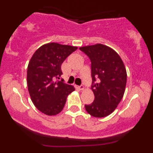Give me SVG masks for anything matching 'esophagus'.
<instances>
[{
  "label": "esophagus",
  "instance_id": "1",
  "mask_svg": "<svg viewBox=\"0 0 153 153\" xmlns=\"http://www.w3.org/2000/svg\"><path fill=\"white\" fill-rule=\"evenodd\" d=\"M78 88L79 89V90H83V89H84V85H80V86L78 87Z\"/></svg>",
  "mask_w": 153,
  "mask_h": 153
}]
</instances>
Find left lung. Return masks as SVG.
Returning a JSON list of instances; mask_svg holds the SVG:
<instances>
[{
  "label": "left lung",
  "instance_id": "obj_1",
  "mask_svg": "<svg viewBox=\"0 0 153 153\" xmlns=\"http://www.w3.org/2000/svg\"><path fill=\"white\" fill-rule=\"evenodd\" d=\"M80 50L91 59V89L95 96L94 102L85 105V110L94 117H107L124 96L127 83L125 66L116 51L102 44L81 47Z\"/></svg>",
  "mask_w": 153,
  "mask_h": 153
}]
</instances>
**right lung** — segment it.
Wrapping results in <instances>:
<instances>
[{"mask_svg":"<svg viewBox=\"0 0 153 153\" xmlns=\"http://www.w3.org/2000/svg\"><path fill=\"white\" fill-rule=\"evenodd\" d=\"M77 47L56 42L47 43L38 48L27 68L28 91L34 106L48 116L59 114L64 108L67 97L75 91L73 85L59 79L61 65Z\"/></svg>","mask_w":153,"mask_h":153,"instance_id":"obj_1","label":"right lung"}]
</instances>
